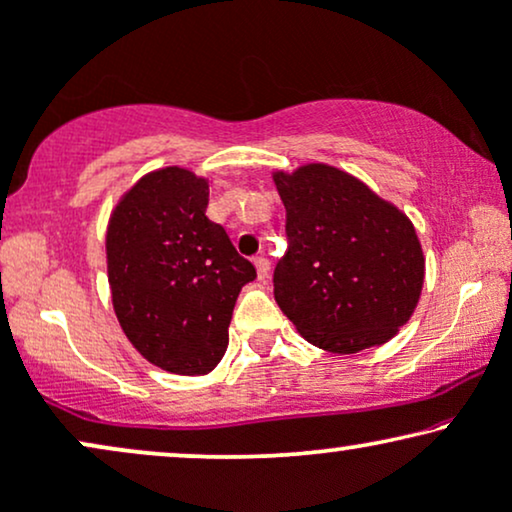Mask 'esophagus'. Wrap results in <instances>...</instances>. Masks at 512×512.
<instances>
[{
  "mask_svg": "<svg viewBox=\"0 0 512 512\" xmlns=\"http://www.w3.org/2000/svg\"><path fill=\"white\" fill-rule=\"evenodd\" d=\"M255 269H257V278H260V281H264V278L269 276V260L267 257H255Z\"/></svg>",
  "mask_w": 512,
  "mask_h": 512,
  "instance_id": "esophagus-1",
  "label": "esophagus"
}]
</instances>
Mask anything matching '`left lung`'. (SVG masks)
<instances>
[{
  "instance_id": "obj_1",
  "label": "left lung",
  "mask_w": 512,
  "mask_h": 512,
  "mask_svg": "<svg viewBox=\"0 0 512 512\" xmlns=\"http://www.w3.org/2000/svg\"><path fill=\"white\" fill-rule=\"evenodd\" d=\"M288 252L274 297L297 333L333 354L385 345L411 319L425 281L416 226L364 181L326 163L274 172Z\"/></svg>"
}]
</instances>
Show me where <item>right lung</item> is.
<instances>
[{"instance_id": "1", "label": "right lung", "mask_w": 512, "mask_h": 512, "mask_svg": "<svg viewBox=\"0 0 512 512\" xmlns=\"http://www.w3.org/2000/svg\"><path fill=\"white\" fill-rule=\"evenodd\" d=\"M210 184L160 167L122 193L106 229V267L122 333L153 366L205 375L222 361L238 293L255 267L205 217Z\"/></svg>"}]
</instances>
